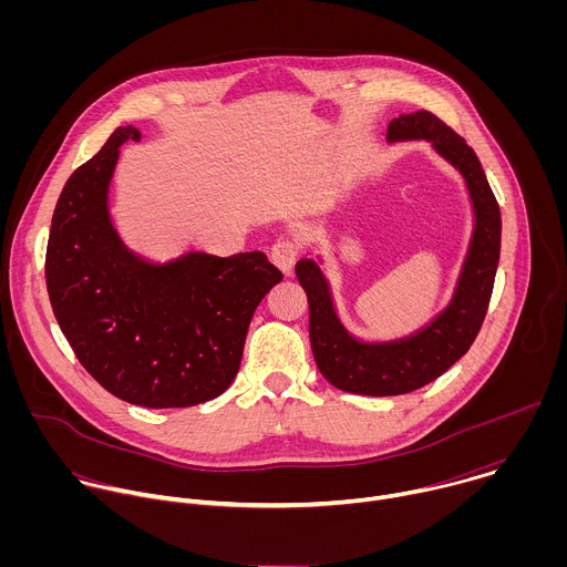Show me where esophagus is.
<instances>
[{
	"mask_svg": "<svg viewBox=\"0 0 567 567\" xmlns=\"http://www.w3.org/2000/svg\"><path fill=\"white\" fill-rule=\"evenodd\" d=\"M298 254H300V245L293 237H280L274 241V247H271V260L285 274H291V269L298 260Z\"/></svg>",
	"mask_w": 567,
	"mask_h": 567,
	"instance_id": "1",
	"label": "esophagus"
}]
</instances>
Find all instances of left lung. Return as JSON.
<instances>
[{
	"label": "left lung",
	"mask_w": 567,
	"mask_h": 567,
	"mask_svg": "<svg viewBox=\"0 0 567 567\" xmlns=\"http://www.w3.org/2000/svg\"><path fill=\"white\" fill-rule=\"evenodd\" d=\"M426 138L462 173L475 213V228L451 305L429 328L392 343H361L334 311L326 276L313 260H300L296 276L309 302V341L320 374L332 385L372 396L413 392L444 374L475 341L487 316L498 258L501 208L473 147L435 114L420 110L388 125V141Z\"/></svg>",
	"instance_id": "obj_1"
}]
</instances>
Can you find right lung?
<instances>
[{"instance_id": "obj_1", "label": "right lung", "mask_w": 567, "mask_h": 567, "mask_svg": "<svg viewBox=\"0 0 567 567\" xmlns=\"http://www.w3.org/2000/svg\"><path fill=\"white\" fill-rule=\"evenodd\" d=\"M118 127L64 184L47 245V291L71 350L114 396L145 409H186L235 379L256 307L282 280L262 251H190L150 265L125 249L107 213Z\"/></svg>"}]
</instances>
